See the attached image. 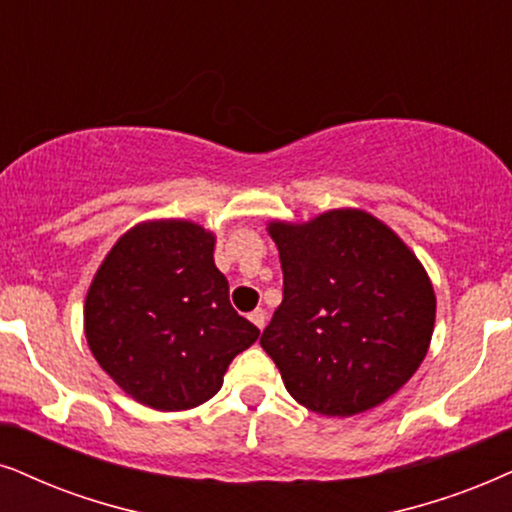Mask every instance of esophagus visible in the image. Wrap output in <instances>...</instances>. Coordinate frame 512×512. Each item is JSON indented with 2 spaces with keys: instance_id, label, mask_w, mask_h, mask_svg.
<instances>
[{
  "instance_id": "esophagus-1",
  "label": "esophagus",
  "mask_w": 512,
  "mask_h": 512,
  "mask_svg": "<svg viewBox=\"0 0 512 512\" xmlns=\"http://www.w3.org/2000/svg\"><path fill=\"white\" fill-rule=\"evenodd\" d=\"M250 321L262 331V328L267 326V314H264V309H255V312H250Z\"/></svg>"
}]
</instances>
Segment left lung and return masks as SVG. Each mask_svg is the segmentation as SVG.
<instances>
[{"label": "left lung", "mask_w": 512, "mask_h": 512, "mask_svg": "<svg viewBox=\"0 0 512 512\" xmlns=\"http://www.w3.org/2000/svg\"><path fill=\"white\" fill-rule=\"evenodd\" d=\"M283 302L260 345L286 390L321 416H357L399 392L435 331L437 297L409 245L371 212L267 224Z\"/></svg>", "instance_id": "left-lung-1"}]
</instances>
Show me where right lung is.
<instances>
[{"mask_svg": "<svg viewBox=\"0 0 512 512\" xmlns=\"http://www.w3.org/2000/svg\"><path fill=\"white\" fill-rule=\"evenodd\" d=\"M215 243L191 219H148L115 241L89 283L87 345L113 383L148 409L205 404L236 354L260 338L231 307Z\"/></svg>", "mask_w": 512, "mask_h": 512, "instance_id": "add662e5", "label": "right lung"}]
</instances>
